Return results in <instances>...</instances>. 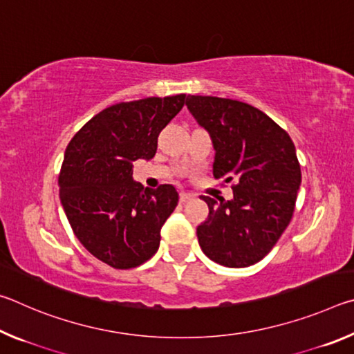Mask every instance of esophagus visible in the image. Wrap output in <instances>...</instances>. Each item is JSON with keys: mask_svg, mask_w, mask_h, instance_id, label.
Returning <instances> with one entry per match:
<instances>
[{"mask_svg": "<svg viewBox=\"0 0 354 354\" xmlns=\"http://www.w3.org/2000/svg\"><path fill=\"white\" fill-rule=\"evenodd\" d=\"M190 200H194V195L192 194H187V192H181V194H179V201L181 203H187Z\"/></svg>", "mask_w": 354, "mask_h": 354, "instance_id": "obj_1", "label": "esophagus"}]
</instances>
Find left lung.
<instances>
[{
	"instance_id": "1",
	"label": "left lung",
	"mask_w": 354,
	"mask_h": 354,
	"mask_svg": "<svg viewBox=\"0 0 354 354\" xmlns=\"http://www.w3.org/2000/svg\"><path fill=\"white\" fill-rule=\"evenodd\" d=\"M189 111L215 148L214 176L232 183L234 198L201 195L209 215L196 227L209 259L241 268L277 245L295 211L301 169L286 131L262 111L230 98L189 95Z\"/></svg>"
}]
</instances>
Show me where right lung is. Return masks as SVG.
Instances as JSON below:
<instances>
[{
    "label": "right lung",
    "mask_w": 354,
    "mask_h": 354,
    "mask_svg": "<svg viewBox=\"0 0 354 354\" xmlns=\"http://www.w3.org/2000/svg\"><path fill=\"white\" fill-rule=\"evenodd\" d=\"M184 103L181 93L109 106L65 149L59 196L71 230L88 253L118 270L154 256L160 227L178 205L173 185L143 189L133 181V162L153 158L159 133Z\"/></svg>",
    "instance_id": "1"
}]
</instances>
